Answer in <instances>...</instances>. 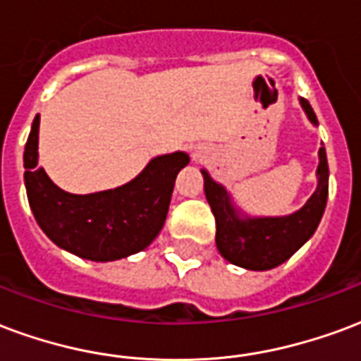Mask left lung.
<instances>
[{"mask_svg":"<svg viewBox=\"0 0 361 361\" xmlns=\"http://www.w3.org/2000/svg\"><path fill=\"white\" fill-rule=\"evenodd\" d=\"M304 113L317 126L314 109L306 99H300ZM204 195L216 218V247L228 262L241 268L264 271L289 260L304 243L314 235L322 221L329 195V166L325 147L319 149L317 189L308 202L295 214L277 218H241L231 204V199L220 183H216L207 170Z\"/></svg>","mask_w":361,"mask_h":361,"instance_id":"left-lung-1","label":"left lung"}]
</instances>
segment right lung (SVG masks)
<instances>
[{"instance_id":"right-lung-1","label":"right lung","mask_w":361,"mask_h":361,"mask_svg":"<svg viewBox=\"0 0 361 361\" xmlns=\"http://www.w3.org/2000/svg\"><path fill=\"white\" fill-rule=\"evenodd\" d=\"M38 132L36 114L24 147V185L34 218L57 247L85 260L111 262L154 241L166 220L176 176L189 164L188 153L157 157L122 188L72 195L38 166Z\"/></svg>"}]
</instances>
